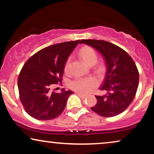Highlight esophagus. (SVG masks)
Listing matches in <instances>:
<instances>
[{
    "label": "esophagus",
    "instance_id": "1",
    "mask_svg": "<svg viewBox=\"0 0 154 154\" xmlns=\"http://www.w3.org/2000/svg\"><path fill=\"white\" fill-rule=\"evenodd\" d=\"M76 93H77L78 94H79V95L81 96L82 98H86V97H87V96L85 95V94H83L80 93V92H76Z\"/></svg>",
    "mask_w": 154,
    "mask_h": 154
}]
</instances>
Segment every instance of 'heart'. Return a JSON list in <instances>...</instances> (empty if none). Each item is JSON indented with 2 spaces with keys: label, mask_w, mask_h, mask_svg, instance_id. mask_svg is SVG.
I'll return each mask as SVG.
<instances>
[{
  "label": "heart",
  "mask_w": 154,
  "mask_h": 154,
  "mask_svg": "<svg viewBox=\"0 0 154 154\" xmlns=\"http://www.w3.org/2000/svg\"><path fill=\"white\" fill-rule=\"evenodd\" d=\"M79 54L84 62L88 65L95 64L97 61L98 56L95 50L90 46H84L80 50ZM100 69H102V66H99ZM71 71V59L69 58L64 65V72L69 74ZM97 85V81L92 77L82 78L77 77L69 83V88L74 91L79 92L80 93L86 94L92 91Z\"/></svg>",
  "instance_id": "1"
}]
</instances>
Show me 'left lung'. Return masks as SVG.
Listing matches in <instances>:
<instances>
[{
	"label": "left lung",
	"mask_w": 154,
	"mask_h": 154,
	"mask_svg": "<svg viewBox=\"0 0 154 154\" xmlns=\"http://www.w3.org/2000/svg\"><path fill=\"white\" fill-rule=\"evenodd\" d=\"M81 43L98 50L106 63L104 80L100 87L107 93L96 95L97 102L91 109L103 117H113L123 112L135 97L139 84V71L127 52L102 40H82Z\"/></svg>",
	"instance_id": "8db88e82"
}]
</instances>
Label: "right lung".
<instances>
[{
  "label": "right lung",
  "instance_id": "right-lung-1",
  "mask_svg": "<svg viewBox=\"0 0 154 154\" xmlns=\"http://www.w3.org/2000/svg\"><path fill=\"white\" fill-rule=\"evenodd\" d=\"M81 40L48 46L31 56L23 66L17 85L24 110L33 119L48 121L64 110L71 90L62 93L51 92L52 84L62 80L64 65Z\"/></svg>",
  "mask_w": 154,
  "mask_h": 154
}]
</instances>
